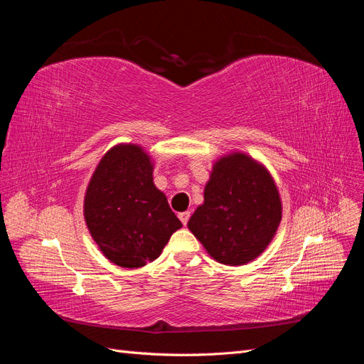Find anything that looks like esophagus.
<instances>
[{"instance_id":"esophagus-1","label":"esophagus","mask_w":364,"mask_h":364,"mask_svg":"<svg viewBox=\"0 0 364 364\" xmlns=\"http://www.w3.org/2000/svg\"><path fill=\"white\" fill-rule=\"evenodd\" d=\"M190 213L188 211H185V213H179V218H181V222L183 223V225H186L188 223V220H190Z\"/></svg>"}]
</instances>
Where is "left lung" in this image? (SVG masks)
Masks as SVG:
<instances>
[{
	"mask_svg": "<svg viewBox=\"0 0 364 364\" xmlns=\"http://www.w3.org/2000/svg\"><path fill=\"white\" fill-rule=\"evenodd\" d=\"M188 229L215 261L243 266L264 252L282 217L270 173L245 153L218 159Z\"/></svg>",
	"mask_w": 364,
	"mask_h": 364,
	"instance_id": "left-lung-1",
	"label": "left lung"
}]
</instances>
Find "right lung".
Here are the masks:
<instances>
[{"instance_id": "1", "label": "right lung", "mask_w": 364, "mask_h": 364, "mask_svg": "<svg viewBox=\"0 0 364 364\" xmlns=\"http://www.w3.org/2000/svg\"><path fill=\"white\" fill-rule=\"evenodd\" d=\"M85 220L105 257L119 267L138 269L156 259L182 228L167 197L153 183L150 156L135 144L109 150L85 196Z\"/></svg>"}]
</instances>
